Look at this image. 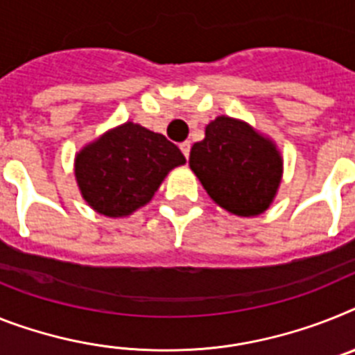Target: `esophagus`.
I'll return each instance as SVG.
<instances>
[{"instance_id": "34e87169", "label": "esophagus", "mask_w": 355, "mask_h": 355, "mask_svg": "<svg viewBox=\"0 0 355 355\" xmlns=\"http://www.w3.org/2000/svg\"><path fill=\"white\" fill-rule=\"evenodd\" d=\"M180 150H182V153H184V157H189V151H191V142L189 141H186V142H182V144H180Z\"/></svg>"}]
</instances>
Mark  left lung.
I'll list each match as a JSON object with an SVG mask.
<instances>
[{"label": "left lung", "mask_w": 355, "mask_h": 355, "mask_svg": "<svg viewBox=\"0 0 355 355\" xmlns=\"http://www.w3.org/2000/svg\"><path fill=\"white\" fill-rule=\"evenodd\" d=\"M189 168L207 195L236 216H258L278 193L284 160L270 139L247 122L220 115L195 142Z\"/></svg>", "instance_id": "obj_1"}]
</instances>
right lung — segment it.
Wrapping results in <instances>:
<instances>
[{"label": "right lung", "mask_w": 355, "mask_h": 355, "mask_svg": "<svg viewBox=\"0 0 355 355\" xmlns=\"http://www.w3.org/2000/svg\"><path fill=\"white\" fill-rule=\"evenodd\" d=\"M184 162L166 137L124 122L76 155V180L92 209L121 218L148 204L166 175Z\"/></svg>", "instance_id": "add662e5"}]
</instances>
